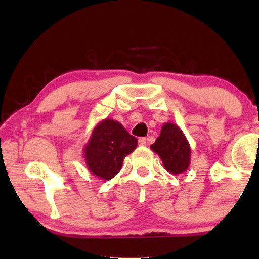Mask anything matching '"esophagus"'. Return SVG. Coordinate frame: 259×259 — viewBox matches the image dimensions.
<instances>
[{
  "label": "esophagus",
  "instance_id": "esophagus-1",
  "mask_svg": "<svg viewBox=\"0 0 259 259\" xmlns=\"http://www.w3.org/2000/svg\"><path fill=\"white\" fill-rule=\"evenodd\" d=\"M146 142H147V139L146 138H139L138 139V144H139V146H146Z\"/></svg>",
  "mask_w": 259,
  "mask_h": 259
}]
</instances>
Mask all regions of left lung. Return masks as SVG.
<instances>
[{"mask_svg": "<svg viewBox=\"0 0 259 259\" xmlns=\"http://www.w3.org/2000/svg\"><path fill=\"white\" fill-rule=\"evenodd\" d=\"M151 148L163 162L165 170L172 175L185 172L191 163V147L177 124L166 122Z\"/></svg>", "mask_w": 259, "mask_h": 259, "instance_id": "8db88e82", "label": "left lung"}]
</instances>
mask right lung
I'll return each instance as SVG.
<instances>
[{"label": "right lung", "instance_id": "add662e5", "mask_svg": "<svg viewBox=\"0 0 259 259\" xmlns=\"http://www.w3.org/2000/svg\"><path fill=\"white\" fill-rule=\"evenodd\" d=\"M137 138L131 136L120 122L100 121L83 148L85 164L90 172L104 181L119 174L124 157L137 147Z\"/></svg>", "mask_w": 259, "mask_h": 259}]
</instances>
